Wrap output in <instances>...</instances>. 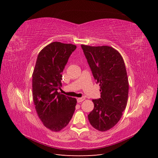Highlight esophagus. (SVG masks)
Instances as JSON below:
<instances>
[{
	"instance_id": "obj_1",
	"label": "esophagus",
	"mask_w": 158,
	"mask_h": 158,
	"mask_svg": "<svg viewBox=\"0 0 158 158\" xmlns=\"http://www.w3.org/2000/svg\"><path fill=\"white\" fill-rule=\"evenodd\" d=\"M84 99H85V98H84V97H82V98H78V99H77V102H78V103H80V102H83Z\"/></svg>"
}]
</instances>
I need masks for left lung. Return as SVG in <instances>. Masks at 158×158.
I'll return each mask as SVG.
<instances>
[{
	"mask_svg": "<svg viewBox=\"0 0 158 158\" xmlns=\"http://www.w3.org/2000/svg\"><path fill=\"white\" fill-rule=\"evenodd\" d=\"M82 48L101 92V98L92 99L94 108L88 120L98 131H106L119 121L127 106L128 81L125 64L113 47L82 45Z\"/></svg>",
	"mask_w": 158,
	"mask_h": 158,
	"instance_id": "obj_1",
	"label": "left lung"
}]
</instances>
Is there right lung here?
I'll use <instances>...</instances> for the list:
<instances>
[{
    "instance_id": "1",
    "label": "right lung",
    "mask_w": 158,
    "mask_h": 158,
    "mask_svg": "<svg viewBox=\"0 0 158 158\" xmlns=\"http://www.w3.org/2000/svg\"><path fill=\"white\" fill-rule=\"evenodd\" d=\"M76 49L73 44L52 42L37 56L32 75L33 99L44 125L57 132L69 123L77 101L58 92L62 86V73Z\"/></svg>"
}]
</instances>
